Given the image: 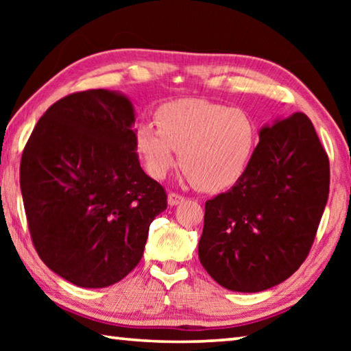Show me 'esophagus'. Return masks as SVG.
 I'll return each mask as SVG.
<instances>
[{
    "label": "esophagus",
    "instance_id": "1",
    "mask_svg": "<svg viewBox=\"0 0 351 351\" xmlns=\"http://www.w3.org/2000/svg\"><path fill=\"white\" fill-rule=\"evenodd\" d=\"M184 199H186V198H184L182 195H180V193H173V192L169 193V198H167V201H169V206H171V207H173V206H178V204H181Z\"/></svg>",
    "mask_w": 351,
    "mask_h": 351
}]
</instances>
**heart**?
<instances>
[{"label": "heart", "mask_w": 351, "mask_h": 351, "mask_svg": "<svg viewBox=\"0 0 351 351\" xmlns=\"http://www.w3.org/2000/svg\"><path fill=\"white\" fill-rule=\"evenodd\" d=\"M156 125L134 130L136 150L152 176L162 180L176 164L203 190L232 186L258 145V127L241 108L204 99H180L156 111Z\"/></svg>", "instance_id": "1"}]
</instances>
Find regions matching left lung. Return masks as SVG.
Returning <instances> with one entry per match:
<instances>
[{"mask_svg":"<svg viewBox=\"0 0 351 351\" xmlns=\"http://www.w3.org/2000/svg\"><path fill=\"white\" fill-rule=\"evenodd\" d=\"M328 192V154L308 116L263 127L240 180L206 201L201 265L239 293L282 283L310 254Z\"/></svg>","mask_w":351,"mask_h":351,"instance_id":"1","label":"left lung"}]
</instances>
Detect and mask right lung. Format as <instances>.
I'll return each mask as SVG.
<instances>
[{
	"instance_id": "right-lung-1",
	"label": "right lung",
	"mask_w": 351,
	"mask_h": 351,
	"mask_svg": "<svg viewBox=\"0 0 351 351\" xmlns=\"http://www.w3.org/2000/svg\"><path fill=\"white\" fill-rule=\"evenodd\" d=\"M128 97L108 90L51 105L23 150L20 187L35 251L82 288H105L139 263L167 193L141 169Z\"/></svg>"
}]
</instances>
